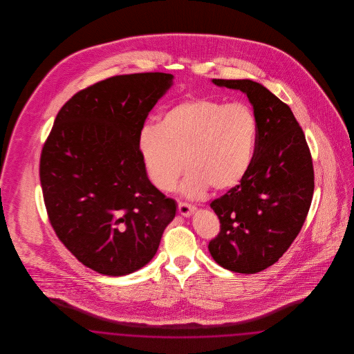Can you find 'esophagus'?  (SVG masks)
I'll return each mask as SVG.
<instances>
[{
	"label": "esophagus",
	"mask_w": 354,
	"mask_h": 354,
	"mask_svg": "<svg viewBox=\"0 0 354 354\" xmlns=\"http://www.w3.org/2000/svg\"><path fill=\"white\" fill-rule=\"evenodd\" d=\"M195 207L194 205H191V204H187L185 202H180L178 204V211H179V214L180 215H183V216H189V215H192L194 212H195Z\"/></svg>",
	"instance_id": "esophagus-1"
}]
</instances>
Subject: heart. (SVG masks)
Segmentation results:
<instances>
[{"label": "heart", "instance_id": "heart-1", "mask_svg": "<svg viewBox=\"0 0 354 354\" xmlns=\"http://www.w3.org/2000/svg\"><path fill=\"white\" fill-rule=\"evenodd\" d=\"M259 119L243 102L195 98L174 104L159 124H146L138 149L152 185L172 191L185 167L183 191L201 196L208 187L227 191L240 185L252 167Z\"/></svg>", "mask_w": 354, "mask_h": 354}]
</instances>
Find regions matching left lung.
Returning a JSON list of instances; mask_svg holds the SVG:
<instances>
[{"instance_id":"obj_1","label":"left lung","mask_w":354,"mask_h":354,"mask_svg":"<svg viewBox=\"0 0 354 354\" xmlns=\"http://www.w3.org/2000/svg\"><path fill=\"white\" fill-rule=\"evenodd\" d=\"M212 82L247 94L259 119V139L244 180L211 202L220 232L208 250L225 270L256 273L279 261L303 228L315 189L312 155L290 107L263 84Z\"/></svg>"}]
</instances>
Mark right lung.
Masks as SVG:
<instances>
[{"mask_svg": "<svg viewBox=\"0 0 354 354\" xmlns=\"http://www.w3.org/2000/svg\"><path fill=\"white\" fill-rule=\"evenodd\" d=\"M166 73L115 75L58 111L39 159L51 227L84 266L123 276L158 251L176 204L147 178L138 138L172 84Z\"/></svg>", "mask_w": 354, "mask_h": 354, "instance_id": "right-lung-1", "label": "right lung"}]
</instances>
